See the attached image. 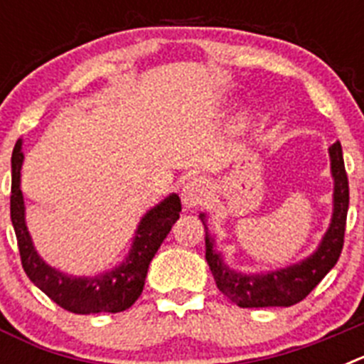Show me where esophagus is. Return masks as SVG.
<instances>
[{
    "label": "esophagus",
    "mask_w": 364,
    "mask_h": 364,
    "mask_svg": "<svg viewBox=\"0 0 364 364\" xmlns=\"http://www.w3.org/2000/svg\"><path fill=\"white\" fill-rule=\"evenodd\" d=\"M210 197V184L204 178H193L184 186L182 191V202L186 208H197L204 204Z\"/></svg>",
    "instance_id": "34e87169"
}]
</instances>
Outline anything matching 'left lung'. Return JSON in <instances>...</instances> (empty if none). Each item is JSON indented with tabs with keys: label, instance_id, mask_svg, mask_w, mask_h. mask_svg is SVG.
<instances>
[{
	"label": "left lung",
	"instance_id": "obj_1",
	"mask_svg": "<svg viewBox=\"0 0 364 364\" xmlns=\"http://www.w3.org/2000/svg\"><path fill=\"white\" fill-rule=\"evenodd\" d=\"M333 175V217L323 242L314 255L290 268L272 272L268 275H242L228 268L220 255L213 250V239L205 230V260L210 264L218 290L231 302L240 308H268L291 306L306 297L315 286L319 284L330 269L337 264L343 244H345L346 213H348V176H346L345 160L341 144L330 147ZM204 222V215H200Z\"/></svg>",
	"mask_w": 364,
	"mask_h": 364
}]
</instances>
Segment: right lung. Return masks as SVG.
Segmentation results:
<instances>
[{
    "label": "right lung",
    "mask_w": 364,
    "mask_h": 364,
    "mask_svg": "<svg viewBox=\"0 0 364 364\" xmlns=\"http://www.w3.org/2000/svg\"><path fill=\"white\" fill-rule=\"evenodd\" d=\"M21 162L23 153L21 140H18L12 151L11 218L27 277L58 306L73 314H118L133 306L144 290L149 262L180 217L182 205L178 195L173 193L144 215L134 235L133 250L118 268L95 277H73L45 264L32 246L25 226L23 195L19 189Z\"/></svg>",
    "instance_id": "obj_1"
}]
</instances>
